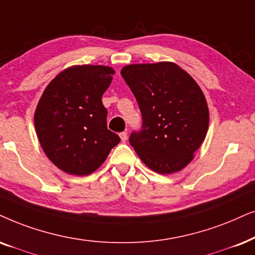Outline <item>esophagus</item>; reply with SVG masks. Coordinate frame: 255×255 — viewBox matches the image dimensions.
Masks as SVG:
<instances>
[{"mask_svg":"<svg viewBox=\"0 0 255 255\" xmlns=\"http://www.w3.org/2000/svg\"><path fill=\"white\" fill-rule=\"evenodd\" d=\"M120 137H121V139H122V141H127V139H128V132H121L120 133Z\"/></svg>","mask_w":255,"mask_h":255,"instance_id":"obj_1","label":"esophagus"}]
</instances>
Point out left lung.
I'll use <instances>...</instances> for the list:
<instances>
[{"instance_id": "left-lung-1", "label": "left lung", "mask_w": 255, "mask_h": 255, "mask_svg": "<svg viewBox=\"0 0 255 255\" xmlns=\"http://www.w3.org/2000/svg\"><path fill=\"white\" fill-rule=\"evenodd\" d=\"M121 74L143 116L141 131L128 139L135 153L157 173L183 170L208 130L210 112L200 87L173 62L125 65Z\"/></svg>"}]
</instances>
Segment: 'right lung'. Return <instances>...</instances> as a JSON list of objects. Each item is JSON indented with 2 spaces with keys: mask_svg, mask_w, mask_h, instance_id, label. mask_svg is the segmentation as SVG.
Returning <instances> with one entry per match:
<instances>
[{
  "mask_svg": "<svg viewBox=\"0 0 255 255\" xmlns=\"http://www.w3.org/2000/svg\"><path fill=\"white\" fill-rule=\"evenodd\" d=\"M115 70L105 65H72L47 85L34 122L39 144L52 164L72 176H88L121 141L108 130L102 96Z\"/></svg>",
  "mask_w": 255,
  "mask_h": 255,
  "instance_id": "obj_1",
  "label": "right lung"
}]
</instances>
